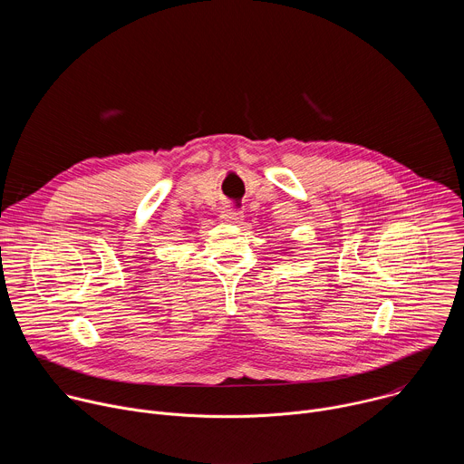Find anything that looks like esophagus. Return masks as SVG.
Listing matches in <instances>:
<instances>
[{
    "mask_svg": "<svg viewBox=\"0 0 464 464\" xmlns=\"http://www.w3.org/2000/svg\"><path fill=\"white\" fill-rule=\"evenodd\" d=\"M244 218L242 211L235 206H227L224 211H222V220L227 222V224H240Z\"/></svg>",
    "mask_w": 464,
    "mask_h": 464,
    "instance_id": "esophagus-1",
    "label": "esophagus"
}]
</instances>
